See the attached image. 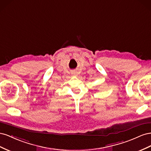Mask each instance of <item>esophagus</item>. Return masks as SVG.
<instances>
[{
	"label": "esophagus",
	"mask_w": 151,
	"mask_h": 151,
	"mask_svg": "<svg viewBox=\"0 0 151 151\" xmlns=\"http://www.w3.org/2000/svg\"><path fill=\"white\" fill-rule=\"evenodd\" d=\"M74 74H75V73H74Z\"/></svg>",
	"instance_id": "34e87169"
}]
</instances>
